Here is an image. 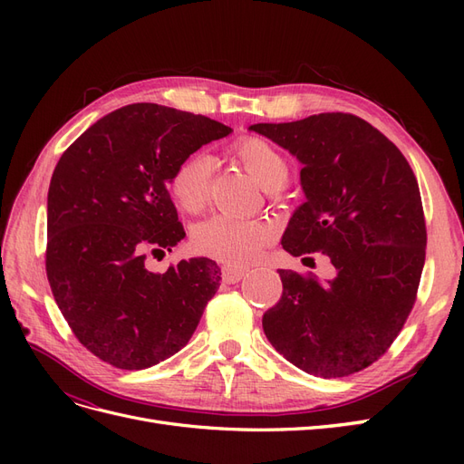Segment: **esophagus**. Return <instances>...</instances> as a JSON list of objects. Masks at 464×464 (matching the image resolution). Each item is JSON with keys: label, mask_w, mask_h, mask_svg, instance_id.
Here are the masks:
<instances>
[{"label": "esophagus", "mask_w": 464, "mask_h": 464, "mask_svg": "<svg viewBox=\"0 0 464 464\" xmlns=\"http://www.w3.org/2000/svg\"><path fill=\"white\" fill-rule=\"evenodd\" d=\"M244 275H246V269H240V266H232V265L222 266V278L230 285L237 283V280H242Z\"/></svg>", "instance_id": "obj_1"}]
</instances>
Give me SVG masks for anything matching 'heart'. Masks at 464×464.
<instances>
[{"instance_id":"1","label":"heart","mask_w":464,"mask_h":464,"mask_svg":"<svg viewBox=\"0 0 464 464\" xmlns=\"http://www.w3.org/2000/svg\"><path fill=\"white\" fill-rule=\"evenodd\" d=\"M234 154L265 189L285 184L288 162L266 139L244 137L234 145ZM213 172L215 159L207 152H193L181 160L170 179V193L176 203L191 213L199 210L208 199ZM271 240L273 228L266 222L230 215L210 217L193 230V247L199 254L230 265L254 263Z\"/></svg>"}]
</instances>
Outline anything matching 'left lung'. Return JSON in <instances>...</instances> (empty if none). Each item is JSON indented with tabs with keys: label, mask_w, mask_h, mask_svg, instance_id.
Instances as JSON below:
<instances>
[{
	"label": "left lung",
	"mask_w": 464,
	"mask_h": 464,
	"mask_svg": "<svg viewBox=\"0 0 464 464\" xmlns=\"http://www.w3.org/2000/svg\"><path fill=\"white\" fill-rule=\"evenodd\" d=\"M249 131L304 166L305 203L280 244L294 257L321 251L336 269L325 285L278 269L283 296L263 315L266 339L317 377L368 368L401 333L426 261L424 208L411 164L373 125L343 111L256 123Z\"/></svg>",
	"instance_id": "8db88e82"
}]
</instances>
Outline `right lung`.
Listing matches in <instances>:
<instances>
[{"label": "right lung", "instance_id": "obj_1", "mask_svg": "<svg viewBox=\"0 0 464 464\" xmlns=\"http://www.w3.org/2000/svg\"><path fill=\"white\" fill-rule=\"evenodd\" d=\"M228 133L210 118L137 102L92 123L55 166L48 283L79 343L110 366L145 370L174 356L217 294L213 259H181L162 275L145 259L186 236L166 189L176 166Z\"/></svg>", "mask_w": 464, "mask_h": 464}]
</instances>
